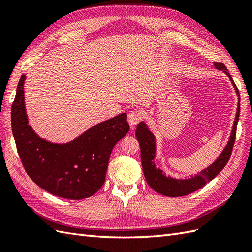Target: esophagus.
Segmentation results:
<instances>
[{
    "instance_id": "obj_1",
    "label": "esophagus",
    "mask_w": 252,
    "mask_h": 252,
    "mask_svg": "<svg viewBox=\"0 0 252 252\" xmlns=\"http://www.w3.org/2000/svg\"><path fill=\"white\" fill-rule=\"evenodd\" d=\"M141 120H142V115L140 111L132 110L129 112V115H127V122H129V125L131 126H136Z\"/></svg>"
}]
</instances>
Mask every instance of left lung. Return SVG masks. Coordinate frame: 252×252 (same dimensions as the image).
<instances>
[{
	"label": "left lung",
	"mask_w": 252,
	"mask_h": 252,
	"mask_svg": "<svg viewBox=\"0 0 252 252\" xmlns=\"http://www.w3.org/2000/svg\"><path fill=\"white\" fill-rule=\"evenodd\" d=\"M215 67L226 73V76L231 80L235 90H236V94L238 96L236 117H235L234 120L231 136L228 138L226 146L224 147L223 152L216 159L215 162H212L209 167L201 170L199 173L195 176H190L189 179H174L171 178V176H167L161 169L156 168V164H155V157H156V138H155V135L149 131L147 125L144 121L138 123L136 126L135 135L141 146V160L144 175H145L148 185L159 194L168 197H181L191 194L192 191L201 189L208 182L215 179L225 167L229 157H231L235 137H236V127L240 111L239 92L231 74L227 72L225 65L222 63H215Z\"/></svg>",
	"instance_id": "left-lung-1"
}]
</instances>
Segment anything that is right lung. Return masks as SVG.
Wrapping results in <instances>:
<instances>
[{
	"label": "right lung",
	"instance_id": "obj_1",
	"mask_svg": "<svg viewBox=\"0 0 252 252\" xmlns=\"http://www.w3.org/2000/svg\"><path fill=\"white\" fill-rule=\"evenodd\" d=\"M23 74L12 106V130L26 172L51 194L79 200L94 195L105 182L112 148L126 135V114L97 123L65 144L40 137L29 126Z\"/></svg>",
	"mask_w": 252,
	"mask_h": 252
}]
</instances>
